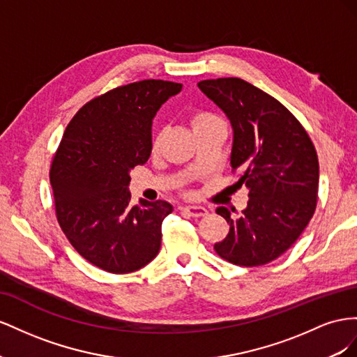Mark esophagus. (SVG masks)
Wrapping results in <instances>:
<instances>
[{
  "label": "esophagus",
  "instance_id": "esophagus-1",
  "mask_svg": "<svg viewBox=\"0 0 357 357\" xmlns=\"http://www.w3.org/2000/svg\"><path fill=\"white\" fill-rule=\"evenodd\" d=\"M184 211L188 213L190 217H196V218L208 215V209L203 208V206H195V205H192V206H185Z\"/></svg>",
  "mask_w": 357,
  "mask_h": 357
}]
</instances>
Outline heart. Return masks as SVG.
Wrapping results in <instances>:
<instances>
[{"label": "heart", "mask_w": 357, "mask_h": 357, "mask_svg": "<svg viewBox=\"0 0 357 357\" xmlns=\"http://www.w3.org/2000/svg\"><path fill=\"white\" fill-rule=\"evenodd\" d=\"M190 126H191L192 131H195V135H196V133H199V131H203V130L213 128V127H221V126H224V122L218 115L213 114V112L196 110L190 115ZM160 142H161V135L160 133L154 135V137H152V140H151L152 151L158 149Z\"/></svg>", "instance_id": "heart-1"}]
</instances>
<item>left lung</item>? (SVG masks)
Returning a JSON list of instances; mask_svg holds the SVG:
<instances>
[{
	"mask_svg": "<svg viewBox=\"0 0 357 357\" xmlns=\"http://www.w3.org/2000/svg\"><path fill=\"white\" fill-rule=\"evenodd\" d=\"M230 119L231 172L245 185L248 206L238 217L217 208L230 224L213 245L238 266H261L286 252L314 215L319 195V158L307 130L277 98L239 77L197 84ZM233 211V209H231Z\"/></svg>",
	"mask_w": 357,
	"mask_h": 357,
	"instance_id": "obj_1",
	"label": "left lung"
}]
</instances>
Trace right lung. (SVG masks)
Listing matches in <instances>:
<instances>
[{
  "mask_svg": "<svg viewBox=\"0 0 357 357\" xmlns=\"http://www.w3.org/2000/svg\"><path fill=\"white\" fill-rule=\"evenodd\" d=\"M181 84L146 79L93 98L68 122L50 165L55 213L73 248L94 266L130 273L161 247L165 200L131 206L130 170L151 155V127Z\"/></svg>",
  "mask_w": 357,
  "mask_h": 357,
  "instance_id": "obj_1",
  "label": "right lung"
}]
</instances>
